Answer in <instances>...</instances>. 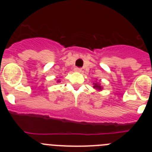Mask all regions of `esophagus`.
Here are the masks:
<instances>
[{"label": "esophagus", "instance_id": "1", "mask_svg": "<svg viewBox=\"0 0 152 152\" xmlns=\"http://www.w3.org/2000/svg\"><path fill=\"white\" fill-rule=\"evenodd\" d=\"M81 70H82V69H81L80 68H78V67H76V68H75V72H81Z\"/></svg>", "mask_w": 152, "mask_h": 152}]
</instances>
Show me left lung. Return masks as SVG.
<instances>
[{"mask_svg": "<svg viewBox=\"0 0 152 152\" xmlns=\"http://www.w3.org/2000/svg\"><path fill=\"white\" fill-rule=\"evenodd\" d=\"M94 88H95V89L96 90H101V87H100V85L99 84H97V83H94Z\"/></svg>", "mask_w": 152, "mask_h": 152, "instance_id": "obj_1", "label": "left lung"}]
</instances>
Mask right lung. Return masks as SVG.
Instances as JSON below:
<instances>
[{
    "mask_svg": "<svg viewBox=\"0 0 152 152\" xmlns=\"http://www.w3.org/2000/svg\"><path fill=\"white\" fill-rule=\"evenodd\" d=\"M59 81H60V80H58V82H59Z\"/></svg>",
    "mask_w": 152,
    "mask_h": 152,
    "instance_id": "add662e5",
    "label": "right lung"
}]
</instances>
